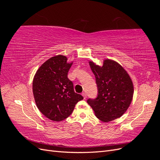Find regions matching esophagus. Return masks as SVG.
<instances>
[{"label":"esophagus","mask_w":160,"mask_h":160,"mask_svg":"<svg viewBox=\"0 0 160 160\" xmlns=\"http://www.w3.org/2000/svg\"><path fill=\"white\" fill-rule=\"evenodd\" d=\"M81 95H83V98H84V99H86V98H87V95H86V93H81Z\"/></svg>","instance_id":"1"}]
</instances>
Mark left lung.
<instances>
[{"instance_id": "obj_1", "label": "left lung", "mask_w": 160, "mask_h": 160, "mask_svg": "<svg viewBox=\"0 0 160 160\" xmlns=\"http://www.w3.org/2000/svg\"><path fill=\"white\" fill-rule=\"evenodd\" d=\"M95 77L98 96L88 104L101 122H109L122 116L132 103L134 88L132 79L115 61L106 59L102 66L89 62Z\"/></svg>"}]
</instances>
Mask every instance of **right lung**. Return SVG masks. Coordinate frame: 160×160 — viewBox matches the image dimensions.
I'll use <instances>...</instances> for the list:
<instances>
[{"mask_svg": "<svg viewBox=\"0 0 160 160\" xmlns=\"http://www.w3.org/2000/svg\"><path fill=\"white\" fill-rule=\"evenodd\" d=\"M58 55L51 57L37 71L32 81V92L38 109L45 117L61 122L72 113L75 105L83 99L74 91L67 74L72 61Z\"/></svg>", "mask_w": 160, "mask_h": 160, "instance_id": "add662e5", "label": "right lung"}]
</instances>
